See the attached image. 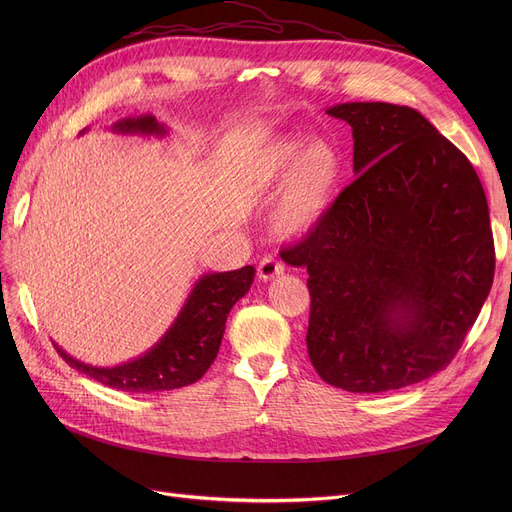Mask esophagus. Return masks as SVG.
Instances as JSON below:
<instances>
[{
	"label": "esophagus",
	"mask_w": 512,
	"mask_h": 512,
	"mask_svg": "<svg viewBox=\"0 0 512 512\" xmlns=\"http://www.w3.org/2000/svg\"><path fill=\"white\" fill-rule=\"evenodd\" d=\"M284 274V265L274 257H263L259 263L257 276L261 282H272Z\"/></svg>",
	"instance_id": "esophagus-1"
}]
</instances>
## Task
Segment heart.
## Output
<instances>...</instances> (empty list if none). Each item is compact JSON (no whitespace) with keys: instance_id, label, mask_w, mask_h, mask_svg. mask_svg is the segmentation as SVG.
<instances>
[{"instance_id":"1","label":"heart","mask_w":512,"mask_h":512,"mask_svg":"<svg viewBox=\"0 0 512 512\" xmlns=\"http://www.w3.org/2000/svg\"><path fill=\"white\" fill-rule=\"evenodd\" d=\"M344 161L338 147L315 139H294L267 145L253 161L251 176L257 191L280 188L272 209V228L278 236L294 240L309 236L326 218L342 180Z\"/></svg>"}]
</instances>
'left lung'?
<instances>
[{
	"instance_id": "obj_1",
	"label": "left lung",
	"mask_w": 512,
	"mask_h": 512,
	"mask_svg": "<svg viewBox=\"0 0 512 512\" xmlns=\"http://www.w3.org/2000/svg\"><path fill=\"white\" fill-rule=\"evenodd\" d=\"M353 172L321 224L280 257L307 267L309 359L346 392H386L442 371L494 280V238L469 159L409 105L338 103Z\"/></svg>"
}]
</instances>
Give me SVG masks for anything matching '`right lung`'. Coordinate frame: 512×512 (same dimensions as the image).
Segmentation results:
<instances>
[{"label": "right lung", "mask_w": 512, "mask_h": 512, "mask_svg": "<svg viewBox=\"0 0 512 512\" xmlns=\"http://www.w3.org/2000/svg\"><path fill=\"white\" fill-rule=\"evenodd\" d=\"M85 128L80 134H85ZM126 137H159L170 132L155 116H128L110 126ZM255 280V267L245 265L234 272H215L201 276L166 330L147 353L114 367H97L70 357L56 342L60 357L80 373L103 386L122 392H166L184 388L201 380L218 357L226 330V319L238 299L245 297Z\"/></svg>", "instance_id": "obj_1"}]
</instances>
